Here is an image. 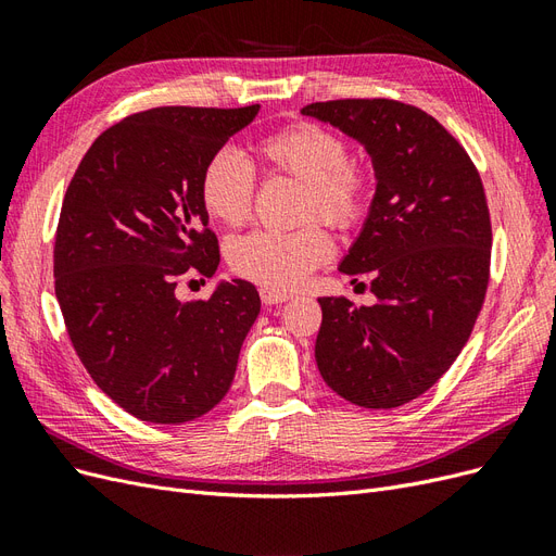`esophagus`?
Segmentation results:
<instances>
[{
	"label": "esophagus",
	"mask_w": 556,
	"mask_h": 556,
	"mask_svg": "<svg viewBox=\"0 0 556 556\" xmlns=\"http://www.w3.org/2000/svg\"><path fill=\"white\" fill-rule=\"evenodd\" d=\"M260 296L266 306H276V304H285L292 294L290 292H280V290H271V288H262Z\"/></svg>",
	"instance_id": "esophagus-1"
}]
</instances>
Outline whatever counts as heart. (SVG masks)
Returning a JSON list of instances; mask_svg holds the SVG:
<instances>
[{
	"instance_id": "heart-1",
	"label": "heart",
	"mask_w": 556,
	"mask_h": 556,
	"mask_svg": "<svg viewBox=\"0 0 556 556\" xmlns=\"http://www.w3.org/2000/svg\"><path fill=\"white\" fill-rule=\"evenodd\" d=\"M257 155L266 172L304 182L301 220L319 217L336 229H352L364 220L368 174L350 160V148L339 134L315 123H292L260 139ZM255 192V166L231 148L217 150L201 172V206L225 227L250 220ZM331 250L325 227L311 220L294 231L257 229L233 239L227 245V260L239 276L288 292L325 264Z\"/></svg>"
}]
</instances>
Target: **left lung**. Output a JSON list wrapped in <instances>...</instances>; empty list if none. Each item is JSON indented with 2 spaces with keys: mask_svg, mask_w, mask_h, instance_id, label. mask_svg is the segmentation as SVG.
<instances>
[{
  "mask_svg": "<svg viewBox=\"0 0 556 556\" xmlns=\"http://www.w3.org/2000/svg\"><path fill=\"white\" fill-rule=\"evenodd\" d=\"M301 113L362 141L378 178L371 213L341 262L343 274L371 278L378 301L317 299V368L355 406H403L457 359L484 304L492 220L482 178L433 115L396 99H333Z\"/></svg>",
  "mask_w": 556,
  "mask_h": 556,
  "instance_id": "obj_1",
  "label": "left lung"
}]
</instances>
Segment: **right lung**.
Segmentation results:
<instances>
[{
    "label": "right lung",
    "instance_id": "right-lung-1",
    "mask_svg": "<svg viewBox=\"0 0 556 556\" xmlns=\"http://www.w3.org/2000/svg\"><path fill=\"white\" fill-rule=\"evenodd\" d=\"M160 106L99 134L66 188L53 274L66 333L99 390L129 415L180 425L229 392L260 315L248 280L178 301L188 276L211 278L220 245L201 206L206 162L257 115Z\"/></svg>",
    "mask_w": 556,
    "mask_h": 556
}]
</instances>
